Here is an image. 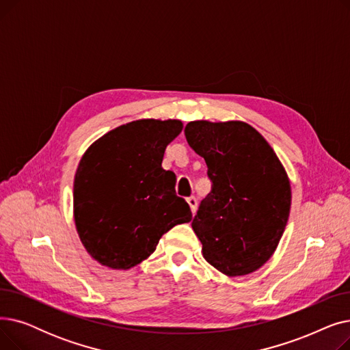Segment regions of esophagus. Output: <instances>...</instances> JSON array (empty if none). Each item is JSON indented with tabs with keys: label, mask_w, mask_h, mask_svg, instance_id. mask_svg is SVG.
<instances>
[{
	"label": "esophagus",
	"mask_w": 350,
	"mask_h": 350,
	"mask_svg": "<svg viewBox=\"0 0 350 350\" xmlns=\"http://www.w3.org/2000/svg\"><path fill=\"white\" fill-rule=\"evenodd\" d=\"M187 203H189V206L191 208V213L196 214V211H197V198L194 196H191V197L187 198Z\"/></svg>",
	"instance_id": "34e87169"
}]
</instances>
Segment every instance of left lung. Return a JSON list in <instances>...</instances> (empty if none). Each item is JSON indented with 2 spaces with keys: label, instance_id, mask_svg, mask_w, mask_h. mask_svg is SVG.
Instances as JSON below:
<instances>
[{
  "label": "left lung",
  "instance_id": "8db88e82",
  "mask_svg": "<svg viewBox=\"0 0 350 350\" xmlns=\"http://www.w3.org/2000/svg\"><path fill=\"white\" fill-rule=\"evenodd\" d=\"M185 135L206 160L213 183L191 223L203 256L228 277L256 271L277 250L289 217L291 185L284 165L245 122L194 120Z\"/></svg>",
  "mask_w": 350,
  "mask_h": 350
}]
</instances>
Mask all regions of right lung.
Segmentation results:
<instances>
[{"label":"right lung","instance_id":"add662e5","mask_svg":"<svg viewBox=\"0 0 350 350\" xmlns=\"http://www.w3.org/2000/svg\"><path fill=\"white\" fill-rule=\"evenodd\" d=\"M183 131L176 119H142L107 132L82 156L73 181V217L92 258L129 269L150 256L161 235L189 223L191 210L164 170L165 147Z\"/></svg>","mask_w":350,"mask_h":350}]
</instances>
